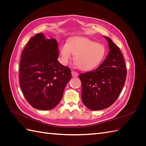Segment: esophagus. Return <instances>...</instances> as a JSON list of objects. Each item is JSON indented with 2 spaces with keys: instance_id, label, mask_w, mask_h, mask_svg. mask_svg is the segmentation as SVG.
Segmentation results:
<instances>
[{
  "instance_id": "obj_1",
  "label": "esophagus",
  "mask_w": 146,
  "mask_h": 146,
  "mask_svg": "<svg viewBox=\"0 0 146 146\" xmlns=\"http://www.w3.org/2000/svg\"><path fill=\"white\" fill-rule=\"evenodd\" d=\"M71 74H72V76L73 77H77L78 76V74L77 72H76L74 71V70H72Z\"/></svg>"
}]
</instances>
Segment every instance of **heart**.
Here are the masks:
<instances>
[{
	"mask_svg": "<svg viewBox=\"0 0 146 146\" xmlns=\"http://www.w3.org/2000/svg\"><path fill=\"white\" fill-rule=\"evenodd\" d=\"M60 61L67 65L75 55L74 60L79 69L84 71L96 68L106 54L104 45L85 37H76L61 43L59 47Z\"/></svg>",
	"mask_w": 146,
	"mask_h": 146,
	"instance_id": "1",
	"label": "heart"
}]
</instances>
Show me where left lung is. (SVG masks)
I'll list each match as a JSON object with an SVG mask.
<instances>
[{
    "instance_id": "left-lung-1",
    "label": "left lung",
    "mask_w": 146,
    "mask_h": 146,
    "mask_svg": "<svg viewBox=\"0 0 146 146\" xmlns=\"http://www.w3.org/2000/svg\"><path fill=\"white\" fill-rule=\"evenodd\" d=\"M110 52L96 69L79 75L82 82V100L87 108L100 110L111 106L124 85L127 70L119 48L108 37Z\"/></svg>"
}]
</instances>
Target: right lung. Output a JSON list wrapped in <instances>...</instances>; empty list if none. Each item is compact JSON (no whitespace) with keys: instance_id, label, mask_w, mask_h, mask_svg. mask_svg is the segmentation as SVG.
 I'll use <instances>...</instances> for the list:
<instances>
[{"instance_id":"add662e5","label":"right lung","mask_w":146,"mask_h":146,"mask_svg":"<svg viewBox=\"0 0 146 146\" xmlns=\"http://www.w3.org/2000/svg\"><path fill=\"white\" fill-rule=\"evenodd\" d=\"M58 56L57 41L41 33L30 38L22 53L20 86L25 98L35 108L52 110L63 98L71 73L57 60Z\"/></svg>"}]
</instances>
